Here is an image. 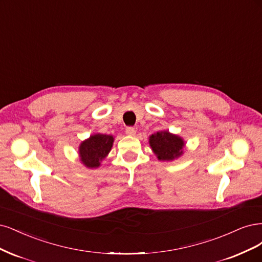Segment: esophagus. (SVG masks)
I'll use <instances>...</instances> for the list:
<instances>
[{"mask_svg": "<svg viewBox=\"0 0 262 262\" xmlns=\"http://www.w3.org/2000/svg\"><path fill=\"white\" fill-rule=\"evenodd\" d=\"M126 135H128V136H135V134H136V129L133 126H128V127H126L125 129Z\"/></svg>", "mask_w": 262, "mask_h": 262, "instance_id": "1", "label": "esophagus"}]
</instances>
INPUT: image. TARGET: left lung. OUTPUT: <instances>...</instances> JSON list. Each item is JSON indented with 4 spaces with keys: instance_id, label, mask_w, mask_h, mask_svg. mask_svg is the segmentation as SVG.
I'll return each mask as SVG.
<instances>
[{
    "instance_id": "1",
    "label": "left lung",
    "mask_w": 262,
    "mask_h": 262,
    "mask_svg": "<svg viewBox=\"0 0 262 262\" xmlns=\"http://www.w3.org/2000/svg\"><path fill=\"white\" fill-rule=\"evenodd\" d=\"M149 142L158 159L162 161H170L183 154V139L168 132H157L152 134Z\"/></svg>"
}]
</instances>
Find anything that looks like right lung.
Segmentation results:
<instances>
[{"instance_id":"right-lung-1","label":"right lung","mask_w":262,"mask_h":262,"mask_svg":"<svg viewBox=\"0 0 262 262\" xmlns=\"http://www.w3.org/2000/svg\"><path fill=\"white\" fill-rule=\"evenodd\" d=\"M113 140L110 135L97 134L82 141L79 147L81 162L88 167H98L100 161H102L111 150Z\"/></svg>"}]
</instances>
